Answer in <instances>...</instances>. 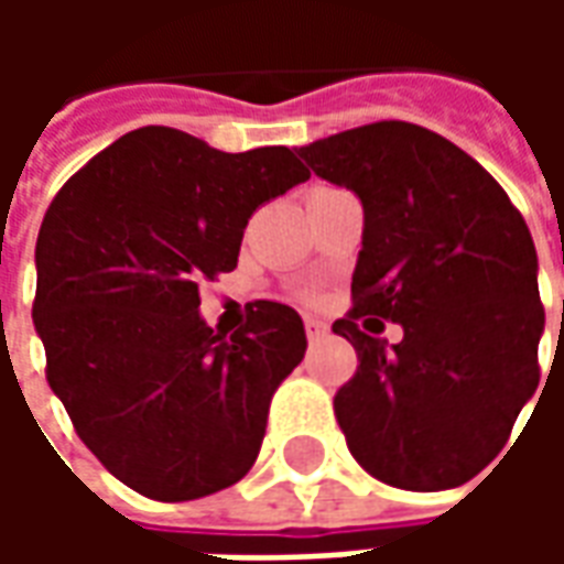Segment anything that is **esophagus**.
Here are the masks:
<instances>
[{
	"instance_id": "obj_1",
	"label": "esophagus",
	"mask_w": 564,
	"mask_h": 564,
	"mask_svg": "<svg viewBox=\"0 0 564 564\" xmlns=\"http://www.w3.org/2000/svg\"><path fill=\"white\" fill-rule=\"evenodd\" d=\"M305 332H307V338H311V341H319V338H326V335H329V326H326L323 319L307 317L305 319Z\"/></svg>"
}]
</instances>
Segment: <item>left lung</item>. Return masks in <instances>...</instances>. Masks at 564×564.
Listing matches in <instances>:
<instances>
[{
    "instance_id": "obj_1",
    "label": "left lung",
    "mask_w": 564,
    "mask_h": 564,
    "mask_svg": "<svg viewBox=\"0 0 564 564\" xmlns=\"http://www.w3.org/2000/svg\"><path fill=\"white\" fill-rule=\"evenodd\" d=\"M295 153L362 205L354 311L332 332L359 368L335 395L354 459L399 489H453L496 459L538 390L544 307L522 214L432 129L383 120ZM380 318L405 329L399 345Z\"/></svg>"
}]
</instances>
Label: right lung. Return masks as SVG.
Wrapping results in <instances>:
<instances>
[{
	"instance_id": "1",
	"label": "right lung",
	"mask_w": 564,
	"mask_h": 564,
	"mask_svg": "<svg viewBox=\"0 0 564 564\" xmlns=\"http://www.w3.org/2000/svg\"><path fill=\"white\" fill-rule=\"evenodd\" d=\"M290 148L226 153L141 127L93 156L47 208L32 319L47 383L117 480L156 501L238 484L269 404L307 350L290 305L214 332L198 283L238 265L250 214L307 181Z\"/></svg>"
}]
</instances>
